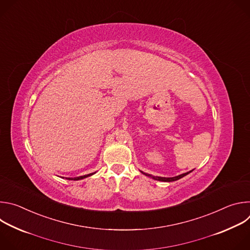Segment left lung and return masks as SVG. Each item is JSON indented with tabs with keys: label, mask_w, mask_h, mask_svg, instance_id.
<instances>
[{
	"label": "left lung",
	"mask_w": 250,
	"mask_h": 250,
	"mask_svg": "<svg viewBox=\"0 0 250 250\" xmlns=\"http://www.w3.org/2000/svg\"><path fill=\"white\" fill-rule=\"evenodd\" d=\"M193 170H191V171H189V172H186V173H183V174H181V175H178V176H175V177H159V176H153V175H151V174H147V173H146V172H144V171H141L140 170V172L142 173V174H145L146 176H147V177H150V178H152V179H154V180H157V181H162V182H173V181H177V180H179V179H181V178H183L184 176H186V175H188L189 173H191Z\"/></svg>",
	"instance_id": "8db88e82"
}]
</instances>
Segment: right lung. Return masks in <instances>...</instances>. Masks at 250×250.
Listing matches in <instances>:
<instances>
[{
    "label": "right lung",
    "mask_w": 250,
    "mask_h": 250,
    "mask_svg": "<svg viewBox=\"0 0 250 250\" xmlns=\"http://www.w3.org/2000/svg\"><path fill=\"white\" fill-rule=\"evenodd\" d=\"M96 172L94 173H90V174H87V175H83V176H79V177H73V178H66L67 180H74V181H78V180H82L84 179V178H87V177H90L92 175H94Z\"/></svg>",
    "instance_id": "obj_1"
}]
</instances>
